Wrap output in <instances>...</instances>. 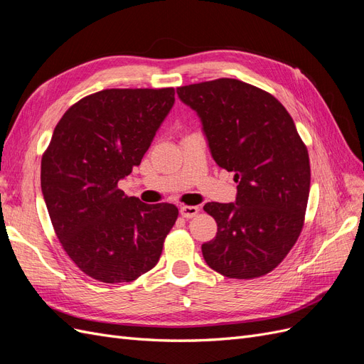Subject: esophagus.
I'll return each instance as SVG.
<instances>
[{"label": "esophagus", "mask_w": 364, "mask_h": 364, "mask_svg": "<svg viewBox=\"0 0 364 364\" xmlns=\"http://www.w3.org/2000/svg\"><path fill=\"white\" fill-rule=\"evenodd\" d=\"M199 214V208L197 206H190V205H183L181 206V215L185 218H193Z\"/></svg>", "instance_id": "obj_1"}]
</instances>
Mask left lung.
Listing matches in <instances>:
<instances>
[{
    "label": "left lung",
    "mask_w": 364,
    "mask_h": 364,
    "mask_svg": "<svg viewBox=\"0 0 364 364\" xmlns=\"http://www.w3.org/2000/svg\"><path fill=\"white\" fill-rule=\"evenodd\" d=\"M200 117L218 167L234 171L235 203L209 202L217 235L206 264L228 278H259L278 267L304 228L310 158L290 114L272 94L237 79L178 87Z\"/></svg>",
    "instance_id": "obj_1"
}]
</instances>
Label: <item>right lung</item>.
<instances>
[{
	"label": "right lung",
	"instance_id": "add662e5",
	"mask_svg": "<svg viewBox=\"0 0 364 364\" xmlns=\"http://www.w3.org/2000/svg\"><path fill=\"white\" fill-rule=\"evenodd\" d=\"M174 105V87L103 90L63 114L41 162V188L63 250L85 274L130 282L156 266L178 220L171 203L118 188Z\"/></svg>",
	"mask_w": 364,
	"mask_h": 364
}]
</instances>
